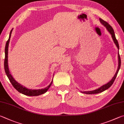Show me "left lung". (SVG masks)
<instances>
[{
  "label": "left lung",
  "mask_w": 124,
  "mask_h": 124,
  "mask_svg": "<svg viewBox=\"0 0 124 124\" xmlns=\"http://www.w3.org/2000/svg\"><path fill=\"white\" fill-rule=\"evenodd\" d=\"M100 22L102 24V25H103L105 27L107 28V29L108 30V31L110 32V34H111L112 37V39L114 41V42L115 43V44L116 45L117 48H118V49H119V44H118V42L117 40L116 39V35H115V34H114V31L113 30V29L112 27L110 26L109 24H108L107 22L105 21L103 19H102L101 18H100ZM118 60H119V65H118V70L116 71V74H115L114 76L113 77V78L112 79L111 81L110 82H108V83H107L105 85H103L102 86H101L100 88H99V89H97L96 90H93V91H89V92H83L82 93H84V94H98V93H102L104 92V91L108 89V88H109L110 86H111L113 84L114 82L115 81V79H116V77L117 76V75H118V73L119 72V69H120V66H121V59H120V55H119V52H118Z\"/></svg>",
  "instance_id": "1"
}]
</instances>
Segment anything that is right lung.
<instances>
[{
  "label": "right lung",
  "mask_w": 124,
  "mask_h": 124,
  "mask_svg": "<svg viewBox=\"0 0 124 124\" xmlns=\"http://www.w3.org/2000/svg\"><path fill=\"white\" fill-rule=\"evenodd\" d=\"M12 31V29L11 30L10 35H9V38H8V40L6 43V46L5 48V60H4V69H5V71L7 76L8 79H9L10 82L12 84V86L16 89L18 91L19 93H22L25 95H27V96H38V95H40L41 94H43L47 92L48 89L51 86V84L52 83V81L51 83L49 84V85L47 86L46 88L44 89H39V90H32V89H28L24 87L21 84H19L18 83L15 81L14 78L12 77L10 73L9 70H8V43H9V41L10 40L11 35V32Z\"/></svg>",
  "instance_id": "obj_1"
}]
</instances>
